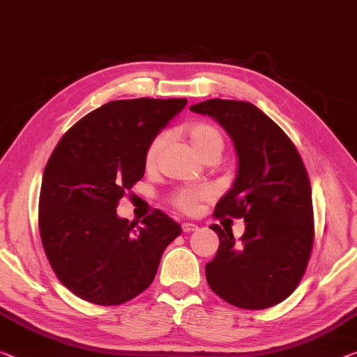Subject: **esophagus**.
<instances>
[{
  "label": "esophagus",
  "instance_id": "esophagus-1",
  "mask_svg": "<svg viewBox=\"0 0 357 357\" xmlns=\"http://www.w3.org/2000/svg\"><path fill=\"white\" fill-rule=\"evenodd\" d=\"M182 229H183V233L196 231V229H197V225H195V223H183V225H182Z\"/></svg>",
  "mask_w": 357,
  "mask_h": 357
}]
</instances>
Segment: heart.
<instances>
[{
	"mask_svg": "<svg viewBox=\"0 0 357 357\" xmlns=\"http://www.w3.org/2000/svg\"><path fill=\"white\" fill-rule=\"evenodd\" d=\"M183 132L188 137L191 146L195 148V151L202 160L217 161L220 158L225 148V139L220 129L215 128V126L209 123H193L186 126ZM164 144H166V135L160 134L146 146L144 158L146 169H153L156 166L158 156H160ZM209 196L211 191L207 188H177L169 196V204L180 212L191 213L196 211L201 201L207 199Z\"/></svg>",
	"mask_w": 357,
	"mask_h": 357,
	"instance_id": "1",
	"label": "heart"
}]
</instances>
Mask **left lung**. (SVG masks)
I'll return each instance as SVG.
<instances>
[{"mask_svg": "<svg viewBox=\"0 0 357 357\" xmlns=\"http://www.w3.org/2000/svg\"><path fill=\"white\" fill-rule=\"evenodd\" d=\"M217 119L238 151L233 188L213 217L244 218L245 231L212 225L220 248L206 265L209 287L227 303L265 310L286 300L303 278L314 243L311 183L297 146L261 109L211 98L190 108Z\"/></svg>", "mask_w": 357, "mask_h": 357, "instance_id": "obj_1", "label": "left lung"}]
</instances>
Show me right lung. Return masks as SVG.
<instances>
[{"label": "right lung", "mask_w": 357, "mask_h": 357, "mask_svg": "<svg viewBox=\"0 0 357 357\" xmlns=\"http://www.w3.org/2000/svg\"><path fill=\"white\" fill-rule=\"evenodd\" d=\"M186 98L113 100L63 134L43 174L38 225L60 282L76 297L123 305L156 276L182 227L155 209L142 227L118 218L119 199L144 177L145 150Z\"/></svg>", "instance_id": "1"}]
</instances>
